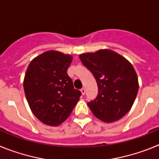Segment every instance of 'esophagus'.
I'll return each mask as SVG.
<instances>
[{
    "label": "esophagus",
    "instance_id": "obj_1",
    "mask_svg": "<svg viewBox=\"0 0 159 159\" xmlns=\"http://www.w3.org/2000/svg\"><path fill=\"white\" fill-rule=\"evenodd\" d=\"M80 92H81V94L84 95V94H85V89H84V88H82V89H80Z\"/></svg>",
    "mask_w": 159,
    "mask_h": 159
}]
</instances>
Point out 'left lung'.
I'll return each instance as SVG.
<instances>
[{
  "instance_id": "1",
  "label": "left lung",
  "mask_w": 159,
  "mask_h": 159,
  "mask_svg": "<svg viewBox=\"0 0 159 159\" xmlns=\"http://www.w3.org/2000/svg\"><path fill=\"white\" fill-rule=\"evenodd\" d=\"M79 57L98 84L96 99L88 102L94 116L105 123L122 119L132 107L139 91L132 64L111 49L83 53Z\"/></svg>"
}]
</instances>
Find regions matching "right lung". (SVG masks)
Listing matches in <instances>:
<instances>
[{
	"label": "right lung",
	"mask_w": 159,
	"mask_h": 159,
	"mask_svg": "<svg viewBox=\"0 0 159 159\" xmlns=\"http://www.w3.org/2000/svg\"><path fill=\"white\" fill-rule=\"evenodd\" d=\"M71 55L47 51L29 64L24 79V90L31 111L40 122L57 127L68 118L81 92L73 87L67 71Z\"/></svg>",
	"instance_id": "obj_1"
}]
</instances>
